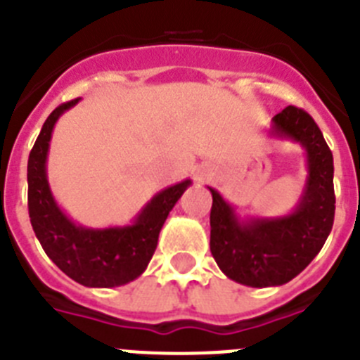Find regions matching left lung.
Here are the masks:
<instances>
[{
  "instance_id": "left-lung-1",
  "label": "left lung",
  "mask_w": 360,
  "mask_h": 360,
  "mask_svg": "<svg viewBox=\"0 0 360 360\" xmlns=\"http://www.w3.org/2000/svg\"><path fill=\"white\" fill-rule=\"evenodd\" d=\"M269 135L295 142L307 157V180L288 214L241 218L232 203L207 187L212 257L229 279L252 288L279 287L301 274L323 249L335 214L333 157L314 119L287 106L272 117Z\"/></svg>"
}]
</instances>
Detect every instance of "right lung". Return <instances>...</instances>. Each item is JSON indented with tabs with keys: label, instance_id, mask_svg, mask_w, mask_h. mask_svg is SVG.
Returning <instances> with one entry per match:
<instances>
[{
	"label": "right lung",
	"instance_id": "obj_1",
	"mask_svg": "<svg viewBox=\"0 0 360 360\" xmlns=\"http://www.w3.org/2000/svg\"><path fill=\"white\" fill-rule=\"evenodd\" d=\"M79 101L61 104L50 113L30 151L27 167L30 224L46 256L73 281L90 288L122 287L148 269L164 221L193 182L186 178L158 191L128 225L84 227L73 221L53 198L46 160L57 120Z\"/></svg>",
	"mask_w": 360,
	"mask_h": 360
}]
</instances>
